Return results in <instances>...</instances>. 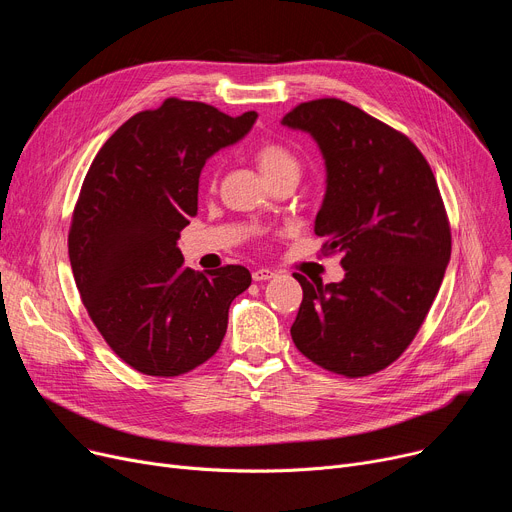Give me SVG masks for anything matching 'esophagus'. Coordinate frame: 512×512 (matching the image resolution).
I'll return each instance as SVG.
<instances>
[{"label": "esophagus", "mask_w": 512, "mask_h": 512, "mask_svg": "<svg viewBox=\"0 0 512 512\" xmlns=\"http://www.w3.org/2000/svg\"><path fill=\"white\" fill-rule=\"evenodd\" d=\"M276 274L270 270V267H257V270H253V280L255 282H263V280H270L274 278Z\"/></svg>", "instance_id": "34e87169"}]
</instances>
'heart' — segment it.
<instances>
[{
	"instance_id": "b5f03b06",
	"label": "heart",
	"mask_w": 512,
	"mask_h": 512,
	"mask_svg": "<svg viewBox=\"0 0 512 512\" xmlns=\"http://www.w3.org/2000/svg\"><path fill=\"white\" fill-rule=\"evenodd\" d=\"M257 168L263 174V178L270 182L274 178L294 174L299 176L301 172V161L288 147L280 143H263L255 151Z\"/></svg>"
}]
</instances>
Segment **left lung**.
I'll return each mask as SVG.
<instances>
[{"mask_svg": "<svg viewBox=\"0 0 512 512\" xmlns=\"http://www.w3.org/2000/svg\"><path fill=\"white\" fill-rule=\"evenodd\" d=\"M282 126L307 132L326 166L315 234L342 253L344 278L294 274L303 303L290 336L328 371L363 378L396 361L419 332L450 261V226L421 151L340 99L301 103Z\"/></svg>", "mask_w": 512, "mask_h": 512, "instance_id": "8db88e82", "label": "left lung"}]
</instances>
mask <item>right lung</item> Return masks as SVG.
<instances>
[{"instance_id":"right-lung-1","label":"right lung","mask_w":512,"mask_h":512,"mask_svg":"<svg viewBox=\"0 0 512 512\" xmlns=\"http://www.w3.org/2000/svg\"><path fill=\"white\" fill-rule=\"evenodd\" d=\"M255 120L166 99L126 120L93 159L68 255L93 324L132 369L172 378L205 363L224 340L230 303L251 286L242 265L207 276L184 267L178 236L197 213L205 161Z\"/></svg>"}]
</instances>
